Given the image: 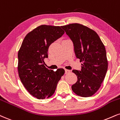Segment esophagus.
<instances>
[{
  "label": "esophagus",
  "instance_id": "1",
  "mask_svg": "<svg viewBox=\"0 0 120 120\" xmlns=\"http://www.w3.org/2000/svg\"><path fill=\"white\" fill-rule=\"evenodd\" d=\"M70 72V71L69 70H68V69H65V74H68V73H69Z\"/></svg>",
  "mask_w": 120,
  "mask_h": 120
}]
</instances>
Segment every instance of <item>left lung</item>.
<instances>
[{
    "mask_svg": "<svg viewBox=\"0 0 120 120\" xmlns=\"http://www.w3.org/2000/svg\"><path fill=\"white\" fill-rule=\"evenodd\" d=\"M71 39L76 57L82 62L81 70H73L77 82L71 86L76 95L88 97L100 88L108 68L105 47L98 34L79 23L61 27Z\"/></svg>",
    "mask_w": 120,
    "mask_h": 120,
    "instance_id": "8db88e82",
    "label": "left lung"
}]
</instances>
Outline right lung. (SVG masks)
Returning a JSON list of instances; mask_svg holds the SVG:
<instances>
[{
    "label": "right lung",
    "mask_w": 120,
    "mask_h": 120,
    "mask_svg": "<svg viewBox=\"0 0 120 120\" xmlns=\"http://www.w3.org/2000/svg\"><path fill=\"white\" fill-rule=\"evenodd\" d=\"M64 34L60 26H40L26 36L19 50V78L27 91L37 99L51 97L64 74L61 68L56 71L47 69L44 62L49 46Z\"/></svg>",
    "instance_id": "obj_1"
}]
</instances>
